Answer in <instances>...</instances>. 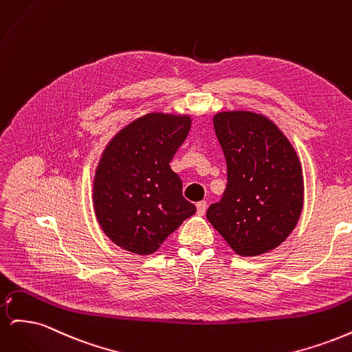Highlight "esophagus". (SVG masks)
Returning <instances> with one entry per match:
<instances>
[{"instance_id": "esophagus-1", "label": "esophagus", "mask_w": 352, "mask_h": 352, "mask_svg": "<svg viewBox=\"0 0 352 352\" xmlns=\"http://www.w3.org/2000/svg\"><path fill=\"white\" fill-rule=\"evenodd\" d=\"M207 211V202L206 201H199L197 202V212L199 216H204V212Z\"/></svg>"}]
</instances>
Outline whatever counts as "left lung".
Instances as JSON below:
<instances>
[{"mask_svg":"<svg viewBox=\"0 0 352 352\" xmlns=\"http://www.w3.org/2000/svg\"><path fill=\"white\" fill-rule=\"evenodd\" d=\"M212 123L226 158L228 185L207 219L243 257L274 250L302 211V170L294 146L261 114L217 113Z\"/></svg>","mask_w":352,"mask_h":352,"instance_id":"obj_1","label":"left lung"}]
</instances>
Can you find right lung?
<instances>
[{
  "label": "right lung",
  "mask_w": 352,
  "mask_h": 352,
  "mask_svg": "<svg viewBox=\"0 0 352 352\" xmlns=\"http://www.w3.org/2000/svg\"><path fill=\"white\" fill-rule=\"evenodd\" d=\"M189 129L188 116L151 113L126 126L105 148L94 179V208L105 235L123 250L153 254L195 214L168 164Z\"/></svg>",
  "instance_id": "add662e5"
}]
</instances>
